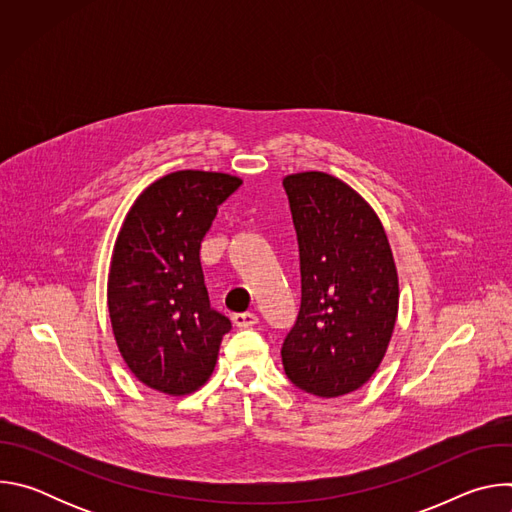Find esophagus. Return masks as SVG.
Wrapping results in <instances>:
<instances>
[{"label":"esophagus","mask_w":512,"mask_h":512,"mask_svg":"<svg viewBox=\"0 0 512 512\" xmlns=\"http://www.w3.org/2000/svg\"><path fill=\"white\" fill-rule=\"evenodd\" d=\"M233 324H235L237 328H253V326L259 324V318H257L255 314H251V312L235 314V316H233Z\"/></svg>","instance_id":"obj_1"}]
</instances>
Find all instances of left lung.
Listing matches in <instances>:
<instances>
[{
    "instance_id": "1",
    "label": "left lung",
    "mask_w": 512,
    "mask_h": 512,
    "mask_svg": "<svg viewBox=\"0 0 512 512\" xmlns=\"http://www.w3.org/2000/svg\"><path fill=\"white\" fill-rule=\"evenodd\" d=\"M298 233L302 306L283 340L287 379L316 397L367 383L389 348L399 277L373 206L326 172L283 178Z\"/></svg>"
}]
</instances>
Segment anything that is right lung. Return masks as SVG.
Returning <instances> with one entry per match:
<instances>
[{
  "label": "right lung",
  "mask_w": 512,
  "mask_h": 512,
  "mask_svg": "<svg viewBox=\"0 0 512 512\" xmlns=\"http://www.w3.org/2000/svg\"><path fill=\"white\" fill-rule=\"evenodd\" d=\"M241 178L178 170L145 188L117 235L107 306L117 348L145 387L180 397L212 375L231 320L210 308L200 243Z\"/></svg>",
  "instance_id": "1"
}]
</instances>
